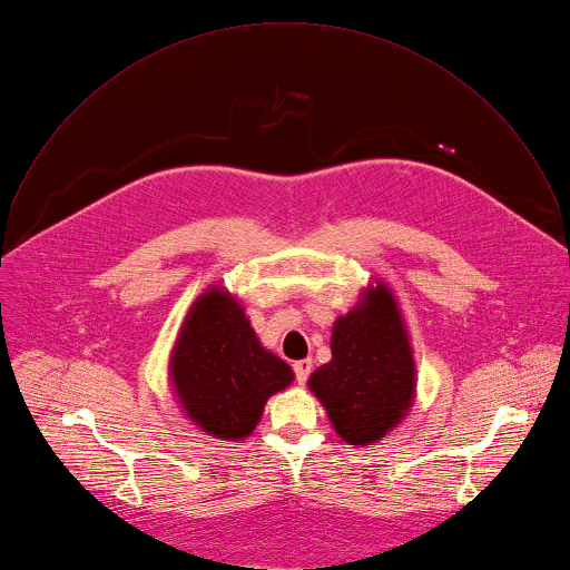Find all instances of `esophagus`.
<instances>
[{"instance_id": "obj_1", "label": "esophagus", "mask_w": 570, "mask_h": 570, "mask_svg": "<svg viewBox=\"0 0 570 570\" xmlns=\"http://www.w3.org/2000/svg\"><path fill=\"white\" fill-rule=\"evenodd\" d=\"M294 372H296V381L303 385L312 372V361L309 358H303V361H296L294 363Z\"/></svg>"}]
</instances>
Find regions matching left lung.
I'll return each instance as SVG.
<instances>
[{"label": "left lung", "instance_id": "left-lung-1", "mask_svg": "<svg viewBox=\"0 0 570 570\" xmlns=\"http://www.w3.org/2000/svg\"><path fill=\"white\" fill-rule=\"evenodd\" d=\"M332 361L307 381L336 434L350 445H372L410 412L416 367L405 321L392 289L376 281L334 321Z\"/></svg>", "mask_w": 570, "mask_h": 570}]
</instances>
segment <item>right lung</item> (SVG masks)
Here are the masks:
<instances>
[{
    "mask_svg": "<svg viewBox=\"0 0 570 570\" xmlns=\"http://www.w3.org/2000/svg\"><path fill=\"white\" fill-rule=\"evenodd\" d=\"M174 394L203 432L240 441L272 394L294 381L292 367L265 350L238 298L207 287L189 307L169 356Z\"/></svg>",
    "mask_w": 570,
    "mask_h": 570,
    "instance_id": "1",
    "label": "right lung"
}]
</instances>
